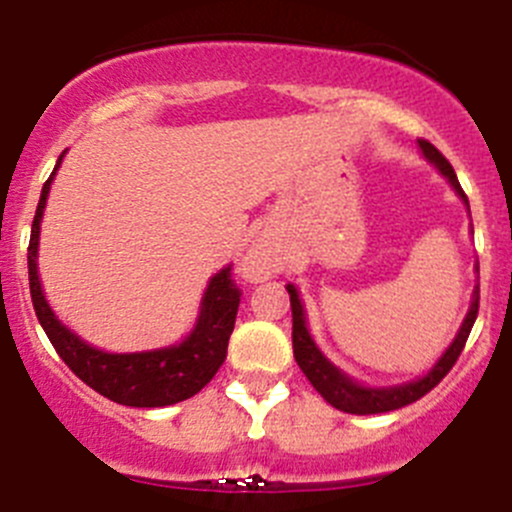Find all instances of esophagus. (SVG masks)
<instances>
[{
  "instance_id": "34e87169",
  "label": "esophagus",
  "mask_w": 512,
  "mask_h": 512,
  "mask_svg": "<svg viewBox=\"0 0 512 512\" xmlns=\"http://www.w3.org/2000/svg\"><path fill=\"white\" fill-rule=\"evenodd\" d=\"M278 271V258L271 251V246L254 244L244 258V276L251 281H266Z\"/></svg>"
}]
</instances>
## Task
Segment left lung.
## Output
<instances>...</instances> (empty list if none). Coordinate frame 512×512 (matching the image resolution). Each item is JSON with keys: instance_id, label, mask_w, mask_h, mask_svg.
I'll return each instance as SVG.
<instances>
[{"instance_id": "8db88e82", "label": "left lung", "mask_w": 512, "mask_h": 512, "mask_svg": "<svg viewBox=\"0 0 512 512\" xmlns=\"http://www.w3.org/2000/svg\"><path fill=\"white\" fill-rule=\"evenodd\" d=\"M418 144H421L423 156H426L430 164L438 166L440 174L450 181V186L455 189V194H458L460 199L465 201V206H468V196H465V191L460 189L458 176H455L450 161L445 159V156L440 154L433 144H430V141L418 139ZM286 288H288V296H291L293 358H296L298 368L306 373V378L311 381V386L321 393L323 401H328L333 408H338V411L356 413V416H373V413L398 411V408L411 406V403H416L418 398L426 396L428 391H433V388L443 381L445 373L455 366L460 351L465 348V341H468V336H470V328H473L475 318H478V303H480V288H475L473 303H470V311H468V316H465L463 326H460L458 336H455V341L450 343L448 351L440 356V361L430 368L428 376L418 378V381H411V383H403V386H393V388H366V386H361V383L351 381L346 373L338 371V368L333 366V363L328 361L321 351H318L316 343H313V338H311V333H308V328H306V313H303L301 298H298L296 286H291V283H288Z\"/></svg>"}]
</instances>
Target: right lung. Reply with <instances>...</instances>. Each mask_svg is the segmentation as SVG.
I'll return each instance as SVG.
<instances>
[{"mask_svg":"<svg viewBox=\"0 0 512 512\" xmlns=\"http://www.w3.org/2000/svg\"><path fill=\"white\" fill-rule=\"evenodd\" d=\"M59 164H62V156H59L57 166H54L52 176L47 179L42 196H39L27 256L29 291H32L34 311H37L39 323H42L44 333L52 341L54 351L82 378L86 386L94 388L96 393H101L109 401L121 403V406L161 408L196 396L224 363L231 331H234L241 291L234 278H231V266L221 268L209 281L204 301H201L199 321L179 346L144 353H106L89 346L54 316L42 293V283H39L37 273L39 224H42L49 186H52Z\"/></svg>","mask_w":512,"mask_h":512,"instance_id":"add662e5","label":"right lung"}]
</instances>
